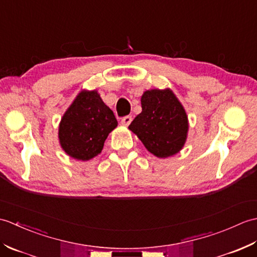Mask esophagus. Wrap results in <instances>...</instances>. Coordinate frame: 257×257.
<instances>
[{"mask_svg": "<svg viewBox=\"0 0 257 257\" xmlns=\"http://www.w3.org/2000/svg\"><path fill=\"white\" fill-rule=\"evenodd\" d=\"M132 121H133V117L132 116H125V117H123L121 119V123L123 125H129Z\"/></svg>", "mask_w": 257, "mask_h": 257, "instance_id": "1", "label": "esophagus"}]
</instances>
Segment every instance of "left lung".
Masks as SVG:
<instances>
[{"instance_id": "8db88e82", "label": "left lung", "mask_w": 257, "mask_h": 257, "mask_svg": "<svg viewBox=\"0 0 257 257\" xmlns=\"http://www.w3.org/2000/svg\"><path fill=\"white\" fill-rule=\"evenodd\" d=\"M143 111L129 124L151 154L167 158L178 154L187 139L188 117L170 89H152L141 97Z\"/></svg>"}]
</instances>
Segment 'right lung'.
Wrapping results in <instances>:
<instances>
[{
  "label": "right lung",
  "instance_id": "1",
  "mask_svg": "<svg viewBox=\"0 0 257 257\" xmlns=\"http://www.w3.org/2000/svg\"><path fill=\"white\" fill-rule=\"evenodd\" d=\"M117 119L97 91H81L59 124V141L68 156L89 160L99 155Z\"/></svg>",
  "mask_w": 257,
  "mask_h": 257
}]
</instances>
